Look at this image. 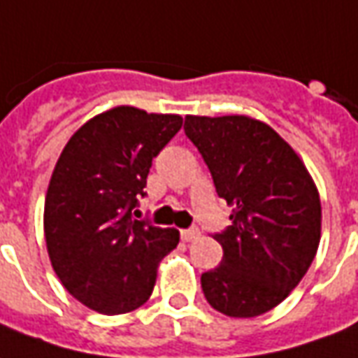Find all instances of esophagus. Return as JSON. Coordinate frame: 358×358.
I'll use <instances>...</instances> for the list:
<instances>
[{"mask_svg":"<svg viewBox=\"0 0 358 358\" xmlns=\"http://www.w3.org/2000/svg\"><path fill=\"white\" fill-rule=\"evenodd\" d=\"M201 238V230L199 228H189V230H181V240L183 241H194Z\"/></svg>","mask_w":358,"mask_h":358,"instance_id":"1","label":"esophagus"}]
</instances>
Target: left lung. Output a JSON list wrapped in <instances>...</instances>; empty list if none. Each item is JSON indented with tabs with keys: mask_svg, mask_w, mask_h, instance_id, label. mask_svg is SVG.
I'll use <instances>...</instances> for the list:
<instances>
[{
	"mask_svg": "<svg viewBox=\"0 0 358 358\" xmlns=\"http://www.w3.org/2000/svg\"><path fill=\"white\" fill-rule=\"evenodd\" d=\"M185 134L210 169L231 226L216 234L222 263L203 273L208 304L230 317L278 306L312 265L322 203L312 175L287 140L245 115L185 117Z\"/></svg>",
	"mask_w": 358,
	"mask_h": 358,
	"instance_id": "left-lung-1",
	"label": "left lung"
}]
</instances>
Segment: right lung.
<instances>
[{
  "label": "right lung",
  "instance_id": "obj_1",
  "mask_svg": "<svg viewBox=\"0 0 358 358\" xmlns=\"http://www.w3.org/2000/svg\"><path fill=\"white\" fill-rule=\"evenodd\" d=\"M183 127L179 115L120 105L73 132L52 171L44 240L64 288L99 314H127L152 296L179 230L134 220L152 159Z\"/></svg>",
  "mask_w": 358,
  "mask_h": 358
}]
</instances>
